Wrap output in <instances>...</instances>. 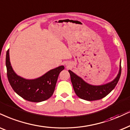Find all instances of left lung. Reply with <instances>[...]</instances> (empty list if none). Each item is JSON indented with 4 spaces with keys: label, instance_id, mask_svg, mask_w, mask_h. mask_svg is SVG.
Returning <instances> with one entry per match:
<instances>
[{
    "label": "left lung",
    "instance_id": "1",
    "mask_svg": "<svg viewBox=\"0 0 130 130\" xmlns=\"http://www.w3.org/2000/svg\"><path fill=\"white\" fill-rule=\"evenodd\" d=\"M121 61L120 62L119 73L113 81L104 85L95 86L89 84L85 82L81 77L75 74L73 71L69 70L71 81L75 93L78 97L87 101H94L103 98L107 96L115 88L119 81L121 74Z\"/></svg>",
    "mask_w": 130,
    "mask_h": 130
}]
</instances>
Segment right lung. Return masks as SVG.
Wrapping results in <instances>:
<instances>
[{
	"label": "right lung",
	"instance_id": "right-lung-1",
	"mask_svg": "<svg viewBox=\"0 0 130 130\" xmlns=\"http://www.w3.org/2000/svg\"><path fill=\"white\" fill-rule=\"evenodd\" d=\"M6 67L8 81L13 90L27 101L39 103L48 100L55 91L59 74L64 70L63 66L51 70L39 78L26 79L14 72L9 60V49L6 52Z\"/></svg>",
	"mask_w": 130,
	"mask_h": 130
}]
</instances>
